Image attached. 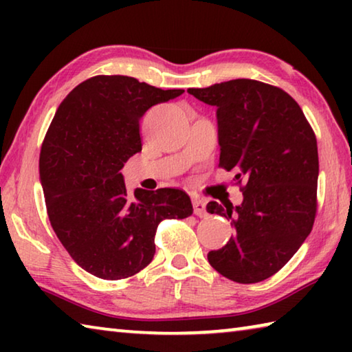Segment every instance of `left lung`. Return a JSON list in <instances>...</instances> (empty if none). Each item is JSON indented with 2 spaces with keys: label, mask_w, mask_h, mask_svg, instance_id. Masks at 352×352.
I'll list each match as a JSON object with an SVG mask.
<instances>
[{
  "label": "left lung",
  "mask_w": 352,
  "mask_h": 352,
  "mask_svg": "<svg viewBox=\"0 0 352 352\" xmlns=\"http://www.w3.org/2000/svg\"><path fill=\"white\" fill-rule=\"evenodd\" d=\"M180 94L129 76H96L58 105L41 144L40 182L58 241L94 276L136 275L153 259L158 223L192 214L183 190L130 192L121 174L141 152L142 115Z\"/></svg>",
  "instance_id": "obj_1"
}]
</instances>
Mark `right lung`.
Returning <instances> with one entry per match:
<instances>
[{
	"label": "right lung",
	"mask_w": 352,
	"mask_h": 352,
	"mask_svg": "<svg viewBox=\"0 0 352 352\" xmlns=\"http://www.w3.org/2000/svg\"><path fill=\"white\" fill-rule=\"evenodd\" d=\"M216 107L219 166L239 170L241 195L226 192L211 212L234 234L208 253L220 275L253 284L275 275L309 236L317 212V140L294 98L252 79L214 83L194 94Z\"/></svg>",
	"instance_id": "right-lung-1"
}]
</instances>
